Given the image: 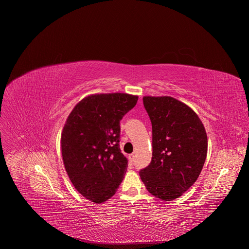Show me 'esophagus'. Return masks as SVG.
I'll list each match as a JSON object with an SVG mask.
<instances>
[{
    "label": "esophagus",
    "instance_id": "obj_1",
    "mask_svg": "<svg viewBox=\"0 0 249 249\" xmlns=\"http://www.w3.org/2000/svg\"><path fill=\"white\" fill-rule=\"evenodd\" d=\"M128 160H129V161H130V162H134V160H135V155H134V154H131V155H129V157H128Z\"/></svg>",
    "mask_w": 249,
    "mask_h": 249
}]
</instances>
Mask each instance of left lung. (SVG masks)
Wrapping results in <instances>:
<instances>
[{
  "instance_id": "left-lung-1",
  "label": "left lung",
  "mask_w": 249,
  "mask_h": 249,
  "mask_svg": "<svg viewBox=\"0 0 249 249\" xmlns=\"http://www.w3.org/2000/svg\"><path fill=\"white\" fill-rule=\"evenodd\" d=\"M153 129V158L140 170L147 190L157 198L180 197L199 177L207 157L208 139L198 115L171 96H144Z\"/></svg>"
}]
</instances>
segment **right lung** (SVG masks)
Here are the masks:
<instances>
[{
  "instance_id": "1",
  "label": "right lung",
  "mask_w": 249,
  "mask_h": 249,
  "mask_svg": "<svg viewBox=\"0 0 249 249\" xmlns=\"http://www.w3.org/2000/svg\"><path fill=\"white\" fill-rule=\"evenodd\" d=\"M137 101L127 93L91 94L67 118L61 136L64 165L75 188L93 203L111 198L124 178L128 160L119 148L120 120Z\"/></svg>"
}]
</instances>
